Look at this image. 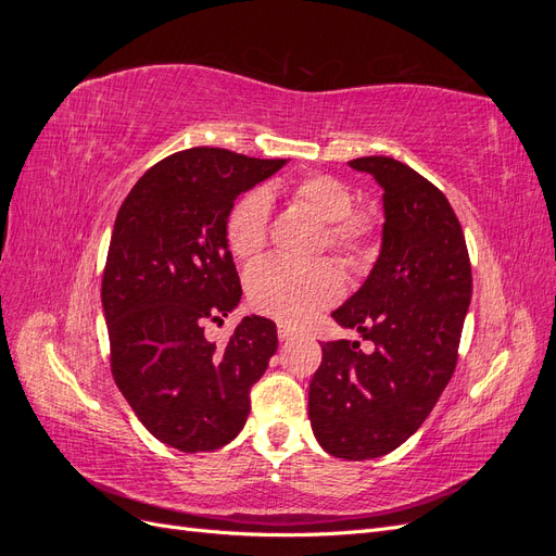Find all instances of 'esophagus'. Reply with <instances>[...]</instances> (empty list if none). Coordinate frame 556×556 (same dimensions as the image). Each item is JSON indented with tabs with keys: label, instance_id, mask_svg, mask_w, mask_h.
I'll return each instance as SVG.
<instances>
[{
	"label": "esophagus",
	"instance_id": "34e87169",
	"mask_svg": "<svg viewBox=\"0 0 556 556\" xmlns=\"http://www.w3.org/2000/svg\"><path fill=\"white\" fill-rule=\"evenodd\" d=\"M294 336V329L290 325H278V339L280 341H290Z\"/></svg>",
	"mask_w": 556,
	"mask_h": 556
}]
</instances>
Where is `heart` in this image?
Wrapping results in <instances>:
<instances>
[{"mask_svg":"<svg viewBox=\"0 0 556 556\" xmlns=\"http://www.w3.org/2000/svg\"><path fill=\"white\" fill-rule=\"evenodd\" d=\"M294 201L327 225V245L345 264L366 262L378 220L371 211L352 208L345 182L333 176H308L294 188ZM268 194L252 190L233 204L227 217V243L239 260H255L268 239ZM250 306L280 323L301 325L343 294V274L333 262L296 264L288 260H264L245 278Z\"/></svg>","mask_w":556,"mask_h":556,"instance_id":"obj_1","label":"heart"}]
</instances>
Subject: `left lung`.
Returning a JSON list of instances; mask_svg holds the SVG:
<instances>
[{
  "label": "left lung",
  "mask_w": 556,
  "mask_h": 556,
  "mask_svg": "<svg viewBox=\"0 0 556 556\" xmlns=\"http://www.w3.org/2000/svg\"><path fill=\"white\" fill-rule=\"evenodd\" d=\"M382 194L380 257L366 282L331 317L359 343H323L308 390L317 443L339 459H376L422 427L459 357L470 304V260L447 197L394 157H357Z\"/></svg>",
  "instance_id": "1"
}]
</instances>
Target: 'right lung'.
<instances>
[{
  "label": "right lung",
  "mask_w": 556,
  "mask_h": 556,
  "mask_svg": "<svg viewBox=\"0 0 556 556\" xmlns=\"http://www.w3.org/2000/svg\"><path fill=\"white\" fill-rule=\"evenodd\" d=\"M288 160L188 148L137 180L117 211L102 278L111 374L141 425L180 452H211L243 429L250 387L278 348L271 319L243 317L225 345L206 323L239 306L227 248L237 197Z\"/></svg>",
  "instance_id": "right-lung-1"
}]
</instances>
